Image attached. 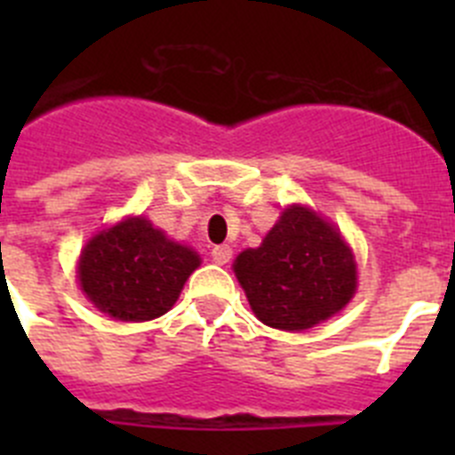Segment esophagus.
I'll return each mask as SVG.
<instances>
[{
    "label": "esophagus",
    "mask_w": 455,
    "mask_h": 455,
    "mask_svg": "<svg viewBox=\"0 0 455 455\" xmlns=\"http://www.w3.org/2000/svg\"><path fill=\"white\" fill-rule=\"evenodd\" d=\"M230 257H232V248L228 246V243L212 248V259H214L216 264H228L230 262Z\"/></svg>",
    "instance_id": "obj_1"
}]
</instances>
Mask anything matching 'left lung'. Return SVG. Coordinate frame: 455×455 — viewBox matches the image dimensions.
<instances>
[{
    "label": "left lung",
    "mask_w": 455,
    "mask_h": 455,
    "mask_svg": "<svg viewBox=\"0 0 455 455\" xmlns=\"http://www.w3.org/2000/svg\"><path fill=\"white\" fill-rule=\"evenodd\" d=\"M252 312L280 331H305L353 299L355 259L339 232L305 207L284 209L264 236L235 262Z\"/></svg>",
    "instance_id": "left-lung-1"
}]
</instances>
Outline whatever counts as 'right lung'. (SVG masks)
Returning <instances> with one entry per match:
<instances>
[{
  "label": "right lung",
  "mask_w": 455,
  "mask_h": 455,
  "mask_svg": "<svg viewBox=\"0 0 455 455\" xmlns=\"http://www.w3.org/2000/svg\"><path fill=\"white\" fill-rule=\"evenodd\" d=\"M200 257L166 239L150 220L127 219L92 236L79 283L92 305L120 321H150L175 305Z\"/></svg>",
  "instance_id": "right-lung-1"
}]
</instances>
